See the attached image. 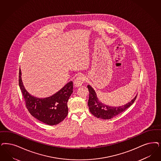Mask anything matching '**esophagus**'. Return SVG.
Returning a JSON list of instances; mask_svg holds the SVG:
<instances>
[{
    "label": "esophagus",
    "mask_w": 161,
    "mask_h": 161,
    "mask_svg": "<svg viewBox=\"0 0 161 161\" xmlns=\"http://www.w3.org/2000/svg\"><path fill=\"white\" fill-rule=\"evenodd\" d=\"M85 81V77L83 75H79L77 77L75 78L74 84L75 87H80L84 83Z\"/></svg>",
    "instance_id": "esophagus-1"
}]
</instances>
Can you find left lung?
Here are the masks:
<instances>
[{"mask_svg":"<svg viewBox=\"0 0 161 161\" xmlns=\"http://www.w3.org/2000/svg\"><path fill=\"white\" fill-rule=\"evenodd\" d=\"M87 88L89 92L88 106L90 111L95 117L103 119H111L122 113V112L133 105L137 97L136 95L134 99L124 105L111 106L106 105L99 100L95 90L89 84L87 86Z\"/></svg>","mask_w":161,"mask_h":161,"instance_id":"1","label":"left lung"}]
</instances>
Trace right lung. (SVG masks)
<instances>
[{
  "label": "right lung",
  "mask_w": 161,
  "mask_h": 161,
  "mask_svg": "<svg viewBox=\"0 0 161 161\" xmlns=\"http://www.w3.org/2000/svg\"><path fill=\"white\" fill-rule=\"evenodd\" d=\"M19 86L29 112L40 121L54 125L62 122L67 117L68 112L67 102L73 92L72 81L68 82L51 96L39 98L30 94L25 89L19 69Z\"/></svg>",
  "instance_id": "obj_1"
}]
</instances>
